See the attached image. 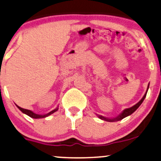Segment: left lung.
Instances as JSON below:
<instances>
[{
	"label": "left lung",
	"mask_w": 161,
	"mask_h": 161,
	"mask_svg": "<svg viewBox=\"0 0 161 161\" xmlns=\"http://www.w3.org/2000/svg\"><path fill=\"white\" fill-rule=\"evenodd\" d=\"M149 83L148 84V86H147V91H146V92H145L144 97H143L142 98V100H141L139 102L136 103V105H134L133 106H132L130 108H125V110H123V111H122V113L119 114L118 116H115V117H111V118H110V117H105V116H103L102 115H98V114H96L98 118H100V119L105 120V121H106V122H117V121L122 120V119H124L125 117H127V116L131 115V114H133V112H135L136 110H137L138 108L140 106L141 104H142V103H143V101H144L145 97H146L147 91H148V89H149Z\"/></svg>",
	"instance_id": "left-lung-1"
}]
</instances>
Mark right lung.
Wrapping results in <instances>:
<instances>
[{"label": "right lung", "instance_id": "add662e5", "mask_svg": "<svg viewBox=\"0 0 161 161\" xmlns=\"http://www.w3.org/2000/svg\"><path fill=\"white\" fill-rule=\"evenodd\" d=\"M16 106L20 110V111L23 112V114H26V115H28V116H30V117L31 118H34V119H41V118H45V117H47V116L51 115V114H53V113H55V112L58 111V106L56 108H55L54 110H53V111H50L49 113L47 114H37L36 113H34V112H33L32 111H31V110H28V109H24L23 108H20L19 106H18V105H16Z\"/></svg>", "mask_w": 161, "mask_h": 161}]
</instances>
